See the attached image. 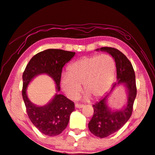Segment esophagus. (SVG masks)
I'll list each match as a JSON object with an SVG mask.
<instances>
[{
    "label": "esophagus",
    "instance_id": "1",
    "mask_svg": "<svg viewBox=\"0 0 155 155\" xmlns=\"http://www.w3.org/2000/svg\"><path fill=\"white\" fill-rule=\"evenodd\" d=\"M84 105L81 104H78V103L75 104V107L78 108V109H81V108L84 107Z\"/></svg>",
    "mask_w": 155,
    "mask_h": 155
}]
</instances>
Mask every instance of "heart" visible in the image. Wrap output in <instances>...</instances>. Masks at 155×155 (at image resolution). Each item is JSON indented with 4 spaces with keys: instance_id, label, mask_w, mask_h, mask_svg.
<instances>
[{
    "instance_id": "1",
    "label": "heart",
    "mask_w": 155,
    "mask_h": 155,
    "mask_svg": "<svg viewBox=\"0 0 155 155\" xmlns=\"http://www.w3.org/2000/svg\"><path fill=\"white\" fill-rule=\"evenodd\" d=\"M115 71V61L109 54L84 57L68 67V74L61 78V86L69 98L74 99L80 93L82 84L85 98L90 96L97 99L109 88Z\"/></svg>"
}]
</instances>
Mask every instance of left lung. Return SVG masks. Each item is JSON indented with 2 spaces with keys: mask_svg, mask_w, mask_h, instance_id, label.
Instances as JSON below:
<instances>
[{
  "mask_svg": "<svg viewBox=\"0 0 155 155\" xmlns=\"http://www.w3.org/2000/svg\"><path fill=\"white\" fill-rule=\"evenodd\" d=\"M106 51L115 59L117 69V80L109 93L100 101L93 104L94 115L88 124L90 132L98 138H106L117 132L129 120L132 115L137 88L135 72L132 63L124 54L111 47H102L96 51ZM119 84H124L128 92V103L123 109L113 112L107 106L106 102L112 90Z\"/></svg>",
  "mask_w": 155,
  "mask_h": 155,
  "instance_id": "1",
  "label": "left lung"
}]
</instances>
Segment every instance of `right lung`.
I'll return each mask as SVG.
<instances>
[{
    "instance_id": "add662e5",
    "label": "right lung",
    "mask_w": 155,
    "mask_h": 155,
    "mask_svg": "<svg viewBox=\"0 0 155 155\" xmlns=\"http://www.w3.org/2000/svg\"><path fill=\"white\" fill-rule=\"evenodd\" d=\"M75 54V52L61 49L40 52L29 61L23 74L22 96L28 115L34 126L45 135L57 136L65 129L70 115L75 110L74 103L63 94H56L48 104L43 107L36 106L29 100L26 94L27 87L34 77L46 74L53 79L57 91H60L63 68Z\"/></svg>"
}]
</instances>
